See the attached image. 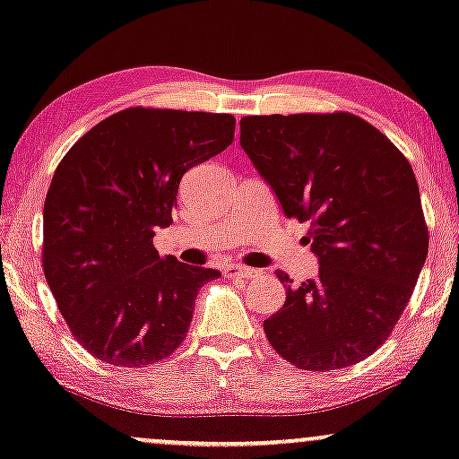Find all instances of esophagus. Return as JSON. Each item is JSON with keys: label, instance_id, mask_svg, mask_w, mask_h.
Masks as SVG:
<instances>
[{"label": "esophagus", "instance_id": "1", "mask_svg": "<svg viewBox=\"0 0 459 459\" xmlns=\"http://www.w3.org/2000/svg\"><path fill=\"white\" fill-rule=\"evenodd\" d=\"M255 274L257 270L241 266V264H230V266L224 268V276H229V279H254Z\"/></svg>", "mask_w": 459, "mask_h": 459}]
</instances>
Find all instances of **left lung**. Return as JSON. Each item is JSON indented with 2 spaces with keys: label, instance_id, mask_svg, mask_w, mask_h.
Segmentation results:
<instances>
[{
  "label": "left lung",
  "instance_id": "left-lung-1",
  "mask_svg": "<svg viewBox=\"0 0 459 459\" xmlns=\"http://www.w3.org/2000/svg\"><path fill=\"white\" fill-rule=\"evenodd\" d=\"M241 147L287 218L309 222L318 276L264 320L268 343L301 370L372 356L408 306L429 254L420 191L403 153L347 112L241 120Z\"/></svg>",
  "mask_w": 459,
  "mask_h": 459
}]
</instances>
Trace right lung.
<instances>
[{
    "label": "right lung",
    "mask_w": 459,
    "mask_h": 459,
    "mask_svg": "<svg viewBox=\"0 0 459 459\" xmlns=\"http://www.w3.org/2000/svg\"><path fill=\"white\" fill-rule=\"evenodd\" d=\"M230 114L128 108L76 141L43 205V273L74 339L101 361L164 359L221 273L160 257L183 174L227 150Z\"/></svg>",
    "instance_id": "obj_1"
}]
</instances>
